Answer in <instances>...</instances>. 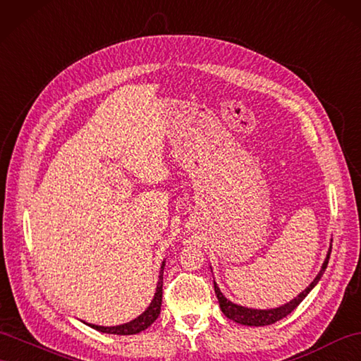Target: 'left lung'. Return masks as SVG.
Instances as JSON below:
<instances>
[{
    "instance_id": "1",
    "label": "left lung",
    "mask_w": 361,
    "mask_h": 361,
    "mask_svg": "<svg viewBox=\"0 0 361 361\" xmlns=\"http://www.w3.org/2000/svg\"><path fill=\"white\" fill-rule=\"evenodd\" d=\"M331 250H332V245L329 247V251L326 254V259H324V262H323L320 272L317 274V277L312 280V283L307 286L305 291L298 294L295 298H293L289 303H285L283 306H279V307H272V310H252V307H245L240 305H235V303L228 300V298L221 293V289H219V286L214 282V291L217 295L219 305H221L222 312L230 320L245 324V326H267V324H272L279 320H282L283 317H286L288 314H291L295 307L302 303L303 298L310 294L311 289L319 283V280L324 274V269H326V267H328Z\"/></svg>"
}]
</instances>
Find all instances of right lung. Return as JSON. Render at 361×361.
Masks as SVG:
<instances>
[{
    "instance_id": "right-lung-1",
    "label": "right lung",
    "mask_w": 361,
    "mask_h": 361,
    "mask_svg": "<svg viewBox=\"0 0 361 361\" xmlns=\"http://www.w3.org/2000/svg\"><path fill=\"white\" fill-rule=\"evenodd\" d=\"M164 267H165V262H162V267H161V271H159V280H157V286H156V293H154L153 300H152L150 306H148L147 310L142 314H140L137 319L131 320L128 323H124V324H118V326H98V324H92V323H87V324H89L90 328L99 331V332L116 334V336H133V334L145 331L157 317H159V314H161Z\"/></svg>"
}]
</instances>
